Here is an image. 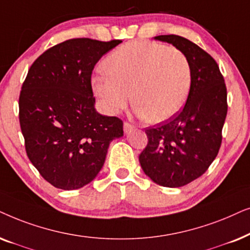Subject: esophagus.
<instances>
[{
  "instance_id": "obj_1",
  "label": "esophagus",
  "mask_w": 250,
  "mask_h": 250,
  "mask_svg": "<svg viewBox=\"0 0 250 250\" xmlns=\"http://www.w3.org/2000/svg\"><path fill=\"white\" fill-rule=\"evenodd\" d=\"M135 127L132 125H130V123L128 122H125L123 123V130H125V134H128V132H131L132 130H134Z\"/></svg>"
}]
</instances>
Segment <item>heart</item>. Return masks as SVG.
Here are the masks:
<instances>
[{
	"label": "heart",
	"mask_w": 250,
	"mask_h": 250,
	"mask_svg": "<svg viewBox=\"0 0 250 250\" xmlns=\"http://www.w3.org/2000/svg\"><path fill=\"white\" fill-rule=\"evenodd\" d=\"M103 68L91 84L109 114L125 107L131 91L136 114L152 123L165 122L183 108L191 88L188 57L161 43H125L109 53Z\"/></svg>",
	"instance_id": "obj_1"
}]
</instances>
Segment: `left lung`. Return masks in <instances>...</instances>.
<instances>
[{
    "mask_svg": "<svg viewBox=\"0 0 250 250\" xmlns=\"http://www.w3.org/2000/svg\"><path fill=\"white\" fill-rule=\"evenodd\" d=\"M188 57L191 88L182 112L145 129L148 143L139 155L143 171L155 184L181 188L205 174L218 154L228 102L224 78L215 59L178 35H159Z\"/></svg>",
    "mask_w": 250,
    "mask_h": 250,
    "instance_id": "left-lung-1",
    "label": "left lung"
}]
</instances>
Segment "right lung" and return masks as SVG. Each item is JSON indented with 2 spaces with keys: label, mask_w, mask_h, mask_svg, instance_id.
<instances>
[{
  "label": "right lung",
  "mask_w": 250,
  "mask_h": 250,
  "mask_svg": "<svg viewBox=\"0 0 250 250\" xmlns=\"http://www.w3.org/2000/svg\"><path fill=\"white\" fill-rule=\"evenodd\" d=\"M120 40L72 39L43 52L19 97V122L28 159L46 182L78 189L94 181L123 122L95 108L91 73Z\"/></svg>",
  "instance_id": "add662e5"
}]
</instances>
